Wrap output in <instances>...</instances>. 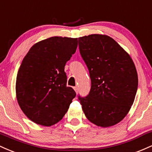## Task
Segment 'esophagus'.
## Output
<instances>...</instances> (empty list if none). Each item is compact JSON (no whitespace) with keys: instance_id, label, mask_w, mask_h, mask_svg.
I'll return each mask as SVG.
<instances>
[{"instance_id":"1","label":"esophagus","mask_w":152,"mask_h":152,"mask_svg":"<svg viewBox=\"0 0 152 152\" xmlns=\"http://www.w3.org/2000/svg\"><path fill=\"white\" fill-rule=\"evenodd\" d=\"M74 90H75L76 93H78V88H77V87H75V88H74Z\"/></svg>"}]
</instances>
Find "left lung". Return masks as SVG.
I'll use <instances>...</instances> for the list:
<instances>
[{
    "instance_id": "left-lung-1",
    "label": "left lung",
    "mask_w": 152,
    "mask_h": 152,
    "mask_svg": "<svg viewBox=\"0 0 152 152\" xmlns=\"http://www.w3.org/2000/svg\"><path fill=\"white\" fill-rule=\"evenodd\" d=\"M80 53L89 70L91 88L78 95L87 118L100 127L120 122L130 110L138 88L135 65L129 54L110 37L78 38Z\"/></svg>"
}]
</instances>
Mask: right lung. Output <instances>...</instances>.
I'll use <instances>...</instances> for the list:
<instances>
[{"label":"right lung","instance_id":"obj_1","mask_svg":"<svg viewBox=\"0 0 152 152\" xmlns=\"http://www.w3.org/2000/svg\"><path fill=\"white\" fill-rule=\"evenodd\" d=\"M77 39L54 37L35 44L23 58L16 77V98L31 121L50 126L62 120L76 93L67 86L66 62Z\"/></svg>","mask_w":152,"mask_h":152}]
</instances>
